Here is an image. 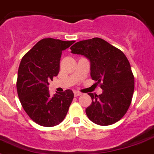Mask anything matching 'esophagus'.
<instances>
[{
    "mask_svg": "<svg viewBox=\"0 0 154 154\" xmlns=\"http://www.w3.org/2000/svg\"><path fill=\"white\" fill-rule=\"evenodd\" d=\"M74 97H79V96H80V95H81V93H79V92H74Z\"/></svg>",
    "mask_w": 154,
    "mask_h": 154,
    "instance_id": "1",
    "label": "esophagus"
}]
</instances>
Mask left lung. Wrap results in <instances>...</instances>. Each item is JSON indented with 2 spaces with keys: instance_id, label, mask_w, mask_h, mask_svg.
Instances as JSON below:
<instances>
[{
  "instance_id": "obj_1",
  "label": "left lung",
  "mask_w": 154,
  "mask_h": 154,
  "mask_svg": "<svg viewBox=\"0 0 154 154\" xmlns=\"http://www.w3.org/2000/svg\"><path fill=\"white\" fill-rule=\"evenodd\" d=\"M90 62V76L100 84L102 94L88 93L92 103L86 109L87 117L99 125H110L120 120L131 103L134 78L124 53L100 38L83 40L70 47Z\"/></svg>"
}]
</instances>
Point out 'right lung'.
<instances>
[{"mask_svg":"<svg viewBox=\"0 0 154 154\" xmlns=\"http://www.w3.org/2000/svg\"><path fill=\"white\" fill-rule=\"evenodd\" d=\"M74 42L43 38L21 60L17 81L18 97L27 115L39 125L53 127L59 125L74 99L70 90L50 97L48 81L59 72L62 51Z\"/></svg>","mask_w":154,"mask_h":154,"instance_id":"right-lung-1","label":"right lung"}]
</instances>
